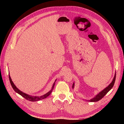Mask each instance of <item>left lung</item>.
<instances>
[{
  "instance_id": "left-lung-1",
  "label": "left lung",
  "mask_w": 124,
  "mask_h": 124,
  "mask_svg": "<svg viewBox=\"0 0 124 124\" xmlns=\"http://www.w3.org/2000/svg\"><path fill=\"white\" fill-rule=\"evenodd\" d=\"M116 77V73H115V76L114 77V79H113V81H112V82L110 83L107 87H106L105 89H103L102 91H101L100 93H98L95 97H94L93 99H91L90 100H87V101H90V102H96V101H97L101 100L102 98V97L104 96H105L109 92V91L113 88V87L114 85L115 82ZM74 83H73V85H72V88H74Z\"/></svg>"
}]
</instances>
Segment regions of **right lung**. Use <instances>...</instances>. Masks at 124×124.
<instances>
[{"label":"right lung","mask_w":124,"mask_h":124,"mask_svg":"<svg viewBox=\"0 0 124 124\" xmlns=\"http://www.w3.org/2000/svg\"><path fill=\"white\" fill-rule=\"evenodd\" d=\"M9 81H10V84H11V85L12 86V87L13 88V89H14V90L15 91V92L18 93L19 94H20L21 95H22L24 99H25L27 100H28L29 101H40L41 100H43V99H44L45 98H46L47 97H48L52 93V90H53V88H54V85H55V82L56 81V80H55V82L54 83L53 86H52V89L49 91V92L48 93H47L45 94L44 95H42V96H31V95H29V94H26L23 92H22V91H21L20 90H19L16 87V86L15 85L14 82H12L11 79V77L9 74Z\"/></svg>","instance_id":"obj_1"}]
</instances>
